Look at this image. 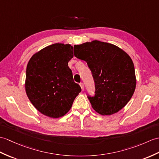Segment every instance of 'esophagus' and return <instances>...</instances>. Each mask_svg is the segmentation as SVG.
<instances>
[{
    "label": "esophagus",
    "mask_w": 159,
    "mask_h": 159,
    "mask_svg": "<svg viewBox=\"0 0 159 159\" xmlns=\"http://www.w3.org/2000/svg\"><path fill=\"white\" fill-rule=\"evenodd\" d=\"M80 87H81V89H82V91H84V84H83V83H80Z\"/></svg>",
    "instance_id": "34e87169"
}]
</instances>
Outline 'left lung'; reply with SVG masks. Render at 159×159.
<instances>
[{
    "mask_svg": "<svg viewBox=\"0 0 159 159\" xmlns=\"http://www.w3.org/2000/svg\"><path fill=\"white\" fill-rule=\"evenodd\" d=\"M75 56L85 61L95 82V95H88L93 108L111 115L125 106L136 87L134 65L126 52L112 44L93 40L74 46Z\"/></svg>",
    "mask_w": 159,
    "mask_h": 159,
    "instance_id": "1",
    "label": "left lung"
}]
</instances>
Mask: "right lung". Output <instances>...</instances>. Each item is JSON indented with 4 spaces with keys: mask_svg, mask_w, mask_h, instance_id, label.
<instances>
[{
    "mask_svg": "<svg viewBox=\"0 0 159 159\" xmlns=\"http://www.w3.org/2000/svg\"><path fill=\"white\" fill-rule=\"evenodd\" d=\"M73 56L72 46L55 43L33 55L28 63L25 92L44 115L55 119L64 116L81 91L68 66Z\"/></svg>",
    "mask_w": 159,
    "mask_h": 159,
    "instance_id": "right-lung-1",
    "label": "right lung"
}]
</instances>
